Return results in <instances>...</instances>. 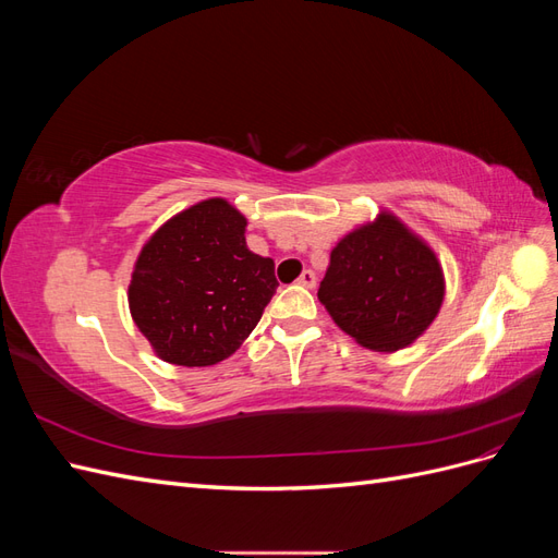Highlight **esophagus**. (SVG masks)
I'll use <instances>...</instances> for the list:
<instances>
[{"mask_svg":"<svg viewBox=\"0 0 558 558\" xmlns=\"http://www.w3.org/2000/svg\"><path fill=\"white\" fill-rule=\"evenodd\" d=\"M298 283L305 286V289H314V286H316V275L312 272V269H305V272L298 277Z\"/></svg>","mask_w":558,"mask_h":558,"instance_id":"34e87169","label":"esophagus"}]
</instances>
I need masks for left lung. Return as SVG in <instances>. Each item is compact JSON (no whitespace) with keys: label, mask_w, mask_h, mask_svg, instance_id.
Listing matches in <instances>:
<instances>
[{"label":"left lung","mask_w":558,"mask_h":558,"mask_svg":"<svg viewBox=\"0 0 558 558\" xmlns=\"http://www.w3.org/2000/svg\"><path fill=\"white\" fill-rule=\"evenodd\" d=\"M318 300L361 347L391 353L440 314L445 272L435 251L384 209L335 244Z\"/></svg>","instance_id":"1"}]
</instances>
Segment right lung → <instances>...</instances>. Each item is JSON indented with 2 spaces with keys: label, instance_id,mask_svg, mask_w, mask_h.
Returning a JSON list of instances; mask_svg holds the SVG:
<instances>
[{
  "label": "right lung",
  "instance_id": "1",
  "mask_svg": "<svg viewBox=\"0 0 558 558\" xmlns=\"http://www.w3.org/2000/svg\"><path fill=\"white\" fill-rule=\"evenodd\" d=\"M244 232V214L209 197L165 221L142 246L128 305L156 356L216 365L258 326L279 283L275 260L248 251Z\"/></svg>",
  "mask_w": 558,
  "mask_h": 558
}]
</instances>
